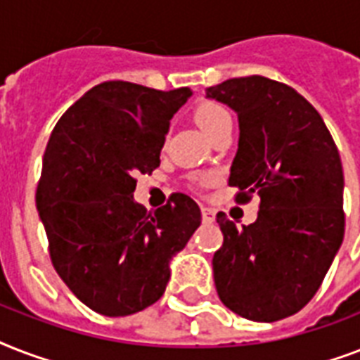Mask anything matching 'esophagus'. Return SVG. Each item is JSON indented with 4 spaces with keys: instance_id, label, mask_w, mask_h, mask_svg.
<instances>
[{
    "instance_id": "esophagus-1",
    "label": "esophagus",
    "mask_w": 360,
    "mask_h": 360,
    "mask_svg": "<svg viewBox=\"0 0 360 360\" xmlns=\"http://www.w3.org/2000/svg\"><path fill=\"white\" fill-rule=\"evenodd\" d=\"M202 219L203 222L211 224V222H214V219H217V211H214L213 207H202Z\"/></svg>"
}]
</instances>
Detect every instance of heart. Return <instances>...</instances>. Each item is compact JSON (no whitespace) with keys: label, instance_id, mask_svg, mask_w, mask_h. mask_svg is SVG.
<instances>
[{"label":"heart","instance_id":"b5f03b06","mask_svg":"<svg viewBox=\"0 0 360 360\" xmlns=\"http://www.w3.org/2000/svg\"><path fill=\"white\" fill-rule=\"evenodd\" d=\"M194 121L211 138L222 127L231 123L230 112L219 103H202L194 110Z\"/></svg>","mask_w":360,"mask_h":360}]
</instances>
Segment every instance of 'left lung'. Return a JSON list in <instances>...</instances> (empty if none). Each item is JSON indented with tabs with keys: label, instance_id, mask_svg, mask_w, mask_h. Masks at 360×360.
<instances>
[{
	"label": "left lung",
	"instance_id": "8db88e82",
	"mask_svg": "<svg viewBox=\"0 0 360 360\" xmlns=\"http://www.w3.org/2000/svg\"><path fill=\"white\" fill-rule=\"evenodd\" d=\"M239 117L230 169L237 202L259 196L254 224L217 214L213 256L220 301L252 321H278L316 295L344 240V172L321 115L293 87L263 76L205 89Z\"/></svg>",
	"mask_w": 360,
	"mask_h": 360
}]
</instances>
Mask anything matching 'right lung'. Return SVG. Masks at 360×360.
Instances as JSON below:
<instances>
[{
  "label": "right lung",
  "instance_id": "1",
  "mask_svg": "<svg viewBox=\"0 0 360 360\" xmlns=\"http://www.w3.org/2000/svg\"><path fill=\"white\" fill-rule=\"evenodd\" d=\"M191 95L104 82L61 115L48 140L35 200L50 257L69 290L103 316L157 302L169 259L202 224L186 194L153 213L132 196L136 175L158 168L169 120Z\"/></svg>",
  "mask_w": 360,
  "mask_h": 360
}]
</instances>
